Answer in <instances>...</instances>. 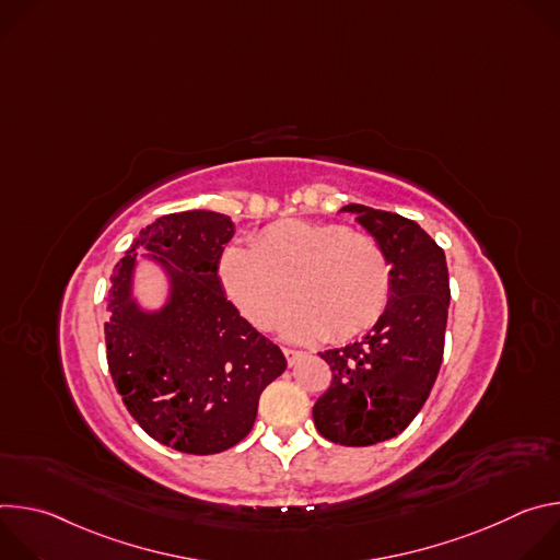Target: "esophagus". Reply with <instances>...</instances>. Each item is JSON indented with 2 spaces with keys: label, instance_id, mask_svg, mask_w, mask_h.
<instances>
[{
  "label": "esophagus",
  "instance_id": "1",
  "mask_svg": "<svg viewBox=\"0 0 560 560\" xmlns=\"http://www.w3.org/2000/svg\"><path fill=\"white\" fill-rule=\"evenodd\" d=\"M283 354H285V359H288V363L290 365H294L299 359H301V350H292V348H283Z\"/></svg>",
  "mask_w": 560,
  "mask_h": 560
}]
</instances>
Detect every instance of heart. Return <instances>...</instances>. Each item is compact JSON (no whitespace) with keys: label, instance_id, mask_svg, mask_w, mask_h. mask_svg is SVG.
Instances as JSON below:
<instances>
[{"label":"heart","instance_id":"heart-1","mask_svg":"<svg viewBox=\"0 0 560 560\" xmlns=\"http://www.w3.org/2000/svg\"><path fill=\"white\" fill-rule=\"evenodd\" d=\"M219 281L259 330L279 322L292 290L283 332L296 341L354 339L381 322L392 296V266L374 236L296 219L259 232L253 248H225Z\"/></svg>","mask_w":560,"mask_h":560}]
</instances>
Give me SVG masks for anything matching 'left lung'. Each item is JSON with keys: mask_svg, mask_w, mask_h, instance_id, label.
I'll use <instances>...</instances> for the list:
<instances>
[{"mask_svg": "<svg viewBox=\"0 0 560 560\" xmlns=\"http://www.w3.org/2000/svg\"><path fill=\"white\" fill-rule=\"evenodd\" d=\"M343 210L385 250L392 296L365 339L322 352L332 381L312 419L324 439L365 447L404 432L428 401L443 361L450 277L443 248L417 221L361 203Z\"/></svg>", "mask_w": 560, "mask_h": 560, "instance_id": "left-lung-1", "label": "left lung"}]
</instances>
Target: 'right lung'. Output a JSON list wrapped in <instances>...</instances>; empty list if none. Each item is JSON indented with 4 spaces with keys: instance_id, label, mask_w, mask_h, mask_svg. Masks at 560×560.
Wrapping results in <instances>:
<instances>
[{
    "instance_id": "obj_1",
    "label": "right lung",
    "mask_w": 560,
    "mask_h": 560,
    "mask_svg": "<svg viewBox=\"0 0 560 560\" xmlns=\"http://www.w3.org/2000/svg\"><path fill=\"white\" fill-rule=\"evenodd\" d=\"M232 234V221L210 210L159 217L115 266L106 296V359L126 410L148 436L186 454H217L246 439L264 387L285 370L279 346L221 290L219 259ZM139 247L170 259L174 301L159 315L139 313L129 299Z\"/></svg>"
}]
</instances>
